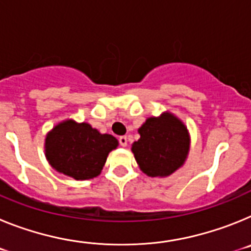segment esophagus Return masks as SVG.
I'll return each instance as SVG.
<instances>
[{
    "label": "esophagus",
    "mask_w": 251,
    "mask_h": 251,
    "mask_svg": "<svg viewBox=\"0 0 251 251\" xmlns=\"http://www.w3.org/2000/svg\"><path fill=\"white\" fill-rule=\"evenodd\" d=\"M118 141H119V145H121L122 147H126V146H127V143H128V139H127V137H126V136L119 137Z\"/></svg>",
    "instance_id": "34e87169"
}]
</instances>
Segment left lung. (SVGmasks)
<instances>
[{"mask_svg": "<svg viewBox=\"0 0 251 251\" xmlns=\"http://www.w3.org/2000/svg\"><path fill=\"white\" fill-rule=\"evenodd\" d=\"M141 138L132 151L137 163L151 177L168 176L183 165L188 153L187 128L170 113L148 118L138 129Z\"/></svg>", "mask_w": 251, "mask_h": 251, "instance_id": "8db88e82", "label": "left lung"}]
</instances>
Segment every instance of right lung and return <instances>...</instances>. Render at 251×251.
<instances>
[{
    "label": "right lung",
    "mask_w": 251,
    "mask_h": 251,
    "mask_svg": "<svg viewBox=\"0 0 251 251\" xmlns=\"http://www.w3.org/2000/svg\"><path fill=\"white\" fill-rule=\"evenodd\" d=\"M118 141L101 134L88 123L65 121L46 136V158L57 172L75 179L94 178L100 174L108 153Z\"/></svg>",
    "instance_id": "obj_1"
}]
</instances>
